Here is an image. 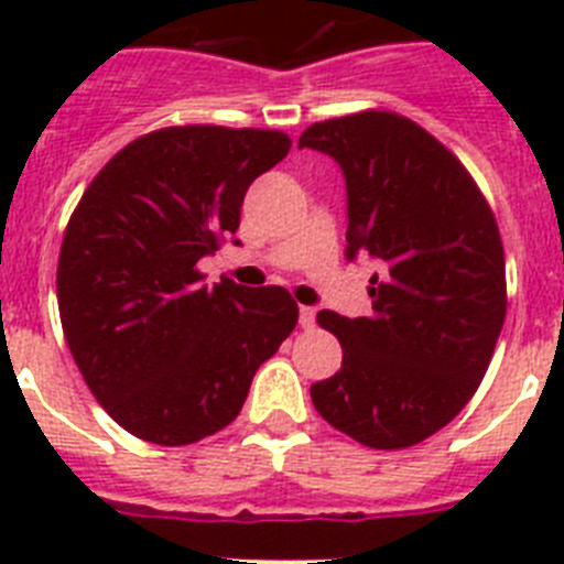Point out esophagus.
<instances>
[{
	"label": "esophagus",
	"mask_w": 564,
	"mask_h": 564,
	"mask_svg": "<svg viewBox=\"0 0 564 564\" xmlns=\"http://www.w3.org/2000/svg\"><path fill=\"white\" fill-rule=\"evenodd\" d=\"M299 325H302V327L316 325V311H313V307H307V305L299 307Z\"/></svg>",
	"instance_id": "esophagus-1"
}]
</instances>
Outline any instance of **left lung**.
Returning a JSON list of instances; mask_svg holds the SVG:
<instances>
[{"label": "left lung", "mask_w": 564, "mask_h": 564, "mask_svg": "<svg viewBox=\"0 0 564 564\" xmlns=\"http://www.w3.org/2000/svg\"><path fill=\"white\" fill-rule=\"evenodd\" d=\"M330 154L347 183V259H376L370 316L318 313L341 370L311 387L330 426L370 449L443 430L486 376L506 318V257L471 174L395 112L313 123L299 149Z\"/></svg>", "instance_id": "obj_1"}]
</instances>
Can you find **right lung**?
Here are the masks:
<instances>
[{
	"label": "right lung",
	"mask_w": 564,
	"mask_h": 564,
	"mask_svg": "<svg viewBox=\"0 0 564 564\" xmlns=\"http://www.w3.org/2000/svg\"><path fill=\"white\" fill-rule=\"evenodd\" d=\"M288 149L273 129H158L115 154L69 217L56 276L64 336L93 395L134 437L186 446L220 432L296 327L285 288L206 285L197 271Z\"/></svg>",
	"instance_id": "add662e5"
}]
</instances>
